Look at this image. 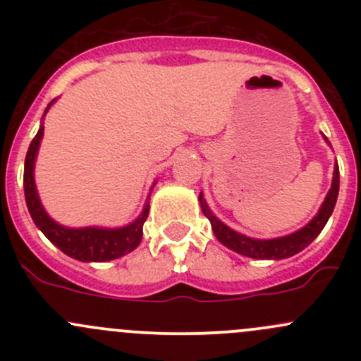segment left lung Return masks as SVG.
<instances>
[{
    "instance_id": "obj_1",
    "label": "left lung",
    "mask_w": 361,
    "mask_h": 361,
    "mask_svg": "<svg viewBox=\"0 0 361 361\" xmlns=\"http://www.w3.org/2000/svg\"><path fill=\"white\" fill-rule=\"evenodd\" d=\"M338 195V166L334 169V180H332V188H330L329 195H326L325 202L319 207L318 214L305 225L304 228H300L298 232H295L292 235H286V238L279 239H269V241H258V239L246 238V235L238 234L235 231L228 228L227 225L221 224L220 220L211 214V211L207 209L204 197L201 195L199 201H201L202 213L209 218L211 227H213L214 235H216L218 241L221 245H225L227 248L238 251V253L245 255V257L258 258V260H281V258H288L292 255L298 253L304 248H307L312 241L316 239V235L323 231L325 224L329 221L330 214H332L334 207H336Z\"/></svg>"
}]
</instances>
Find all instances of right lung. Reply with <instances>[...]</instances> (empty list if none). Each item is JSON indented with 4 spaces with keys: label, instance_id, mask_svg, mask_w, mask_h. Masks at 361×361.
Returning <instances> with one entry per match:
<instances>
[{
    "label": "right lung",
    "instance_id": "obj_1",
    "mask_svg": "<svg viewBox=\"0 0 361 361\" xmlns=\"http://www.w3.org/2000/svg\"><path fill=\"white\" fill-rule=\"evenodd\" d=\"M42 136L43 127H39L38 134L32 137L31 145H29L24 164L25 204H27V209L31 213V218L36 224V227L50 239V243H54L57 248L63 251V253L82 262L113 260V258L123 257V255L136 248L141 243L143 224L148 216V209H150L148 204L143 213H141V216L134 224L127 225L123 228H111V231H106V228H66L61 227L54 220H50L49 214L43 211L38 194H36L35 176H32L36 152H38Z\"/></svg>",
    "mask_w": 361,
    "mask_h": 361
}]
</instances>
